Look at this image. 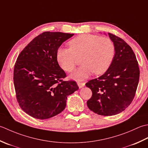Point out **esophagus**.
<instances>
[{
    "label": "esophagus",
    "mask_w": 148,
    "mask_h": 148,
    "mask_svg": "<svg viewBox=\"0 0 148 148\" xmlns=\"http://www.w3.org/2000/svg\"><path fill=\"white\" fill-rule=\"evenodd\" d=\"M77 84H78V86L79 87V88H82V87H83L84 86H85V83H84V82H78Z\"/></svg>",
    "instance_id": "obj_1"
}]
</instances>
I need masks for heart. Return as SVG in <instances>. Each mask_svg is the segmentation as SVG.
Instances as JSON below:
<instances>
[{
    "label": "heart",
    "mask_w": 148,
    "mask_h": 148,
    "mask_svg": "<svg viewBox=\"0 0 148 148\" xmlns=\"http://www.w3.org/2000/svg\"><path fill=\"white\" fill-rule=\"evenodd\" d=\"M70 48L61 47L57 51L59 64L64 71L71 73L76 68L77 57L82 56V66L73 75V78L82 80L94 72L100 75L107 71L115 57L116 47L108 37L89 34L75 37L69 42Z\"/></svg>",
    "instance_id": "heart-1"
}]
</instances>
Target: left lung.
Segmentation results:
<instances>
[{
	"label": "left lung",
	"mask_w": 148,
	"mask_h": 148,
	"mask_svg": "<svg viewBox=\"0 0 148 148\" xmlns=\"http://www.w3.org/2000/svg\"><path fill=\"white\" fill-rule=\"evenodd\" d=\"M108 35L116 47L112 64L103 75L86 84L92 91L87 107L104 116L121 112L131 104L140 76L138 61L132 48L118 36L110 32Z\"/></svg>",
	"instance_id": "obj_1"
}]
</instances>
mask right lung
Listing matches in <instances>:
<instances>
[{"label":"right lung","instance_id":"1","mask_svg":"<svg viewBox=\"0 0 148 148\" xmlns=\"http://www.w3.org/2000/svg\"><path fill=\"white\" fill-rule=\"evenodd\" d=\"M73 34L44 32L24 48L15 62L13 82L20 108L39 119L55 116L64 109L67 96L78 89L77 82L64 80L57 51Z\"/></svg>","mask_w":148,"mask_h":148}]
</instances>
